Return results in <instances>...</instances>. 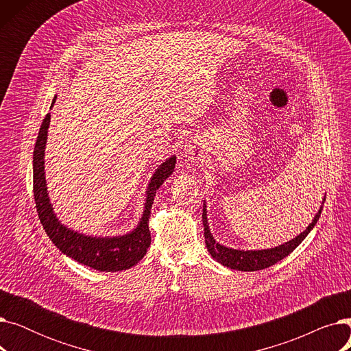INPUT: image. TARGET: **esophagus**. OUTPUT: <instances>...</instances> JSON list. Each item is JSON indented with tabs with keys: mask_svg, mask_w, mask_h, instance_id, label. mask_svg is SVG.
Returning a JSON list of instances; mask_svg holds the SVG:
<instances>
[{
	"mask_svg": "<svg viewBox=\"0 0 351 351\" xmlns=\"http://www.w3.org/2000/svg\"><path fill=\"white\" fill-rule=\"evenodd\" d=\"M183 158H185L188 162L197 163L202 159L205 158V151L204 146H202L197 141H189L185 147H183Z\"/></svg>",
	"mask_w": 351,
	"mask_h": 351,
	"instance_id": "1",
	"label": "esophagus"
}]
</instances>
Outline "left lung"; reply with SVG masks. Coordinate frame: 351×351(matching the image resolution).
<instances>
[{"label": "left lung", "mask_w": 351, "mask_h": 351, "mask_svg": "<svg viewBox=\"0 0 351 351\" xmlns=\"http://www.w3.org/2000/svg\"><path fill=\"white\" fill-rule=\"evenodd\" d=\"M326 196L323 197V204L316 213L315 219L311 220V223L303 230L300 234L296 237H293L291 241L279 245L276 247L270 249H262V250H241V249H232L228 246L220 245L219 242L215 241L213 234L210 233L209 229V222H208V210H206V202H204V213H202V222H204L205 228V243L208 247V252L216 262L220 265H223L229 269L233 270H242V271H256V270H262L269 266H273L274 263L280 262L285 259L286 256H289L294 249H296L304 239L310 233V230L316 226L317 220L320 217V213L323 210Z\"/></svg>", "instance_id": "8db88e82"}]
</instances>
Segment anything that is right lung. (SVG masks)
I'll return each instance as SVG.
<instances>
[{
  "instance_id": "right-lung-1",
  "label": "right lung",
  "mask_w": 351,
  "mask_h": 351,
  "mask_svg": "<svg viewBox=\"0 0 351 351\" xmlns=\"http://www.w3.org/2000/svg\"><path fill=\"white\" fill-rule=\"evenodd\" d=\"M55 101H57V95L53 97L51 108L53 106ZM49 122L51 114H47L40 128L38 138H36L32 160L34 199L43 228L55 246L81 265L99 271H121L131 269L143 259V256L149 249V216L154 199L162 183L172 175L176 156L172 155L162 162L158 166V169H155L146 188L142 216L132 232L118 236H90L80 233L62 225L61 220L55 215L49 200L45 180V146Z\"/></svg>"
}]
</instances>
